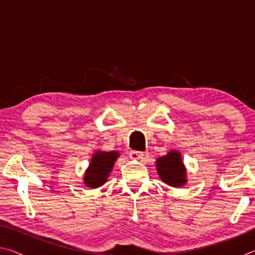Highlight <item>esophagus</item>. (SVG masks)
<instances>
[{
  "label": "esophagus",
  "mask_w": 255,
  "mask_h": 255,
  "mask_svg": "<svg viewBox=\"0 0 255 255\" xmlns=\"http://www.w3.org/2000/svg\"><path fill=\"white\" fill-rule=\"evenodd\" d=\"M129 156H130L131 159H137V161H139V159L144 158L145 154L141 152H137V150H132V152H130V154H129Z\"/></svg>",
  "instance_id": "1"
}]
</instances>
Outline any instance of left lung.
<instances>
[{
	"label": "left lung",
	"mask_w": 255,
	"mask_h": 255,
	"mask_svg": "<svg viewBox=\"0 0 255 255\" xmlns=\"http://www.w3.org/2000/svg\"><path fill=\"white\" fill-rule=\"evenodd\" d=\"M155 165L159 179L170 187L180 188L188 182L187 169L179 150L171 149L166 155L158 157Z\"/></svg>",
	"instance_id": "obj_1"
}]
</instances>
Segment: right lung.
Listing matches in <instances>:
<instances>
[{
    "instance_id": "obj_1",
    "label": "right lung",
    "mask_w": 255,
    "mask_h": 255,
    "mask_svg": "<svg viewBox=\"0 0 255 255\" xmlns=\"http://www.w3.org/2000/svg\"><path fill=\"white\" fill-rule=\"evenodd\" d=\"M119 156L120 154L117 150L112 152L96 150L83 176V182L86 187L96 189L105 184L114 169L115 162Z\"/></svg>"
}]
</instances>
